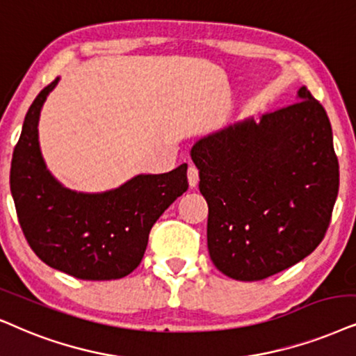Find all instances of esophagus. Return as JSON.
Returning <instances> with one entry per match:
<instances>
[{
    "label": "esophagus",
    "mask_w": 356,
    "mask_h": 356,
    "mask_svg": "<svg viewBox=\"0 0 356 356\" xmlns=\"http://www.w3.org/2000/svg\"><path fill=\"white\" fill-rule=\"evenodd\" d=\"M187 177H188V186L192 188L197 187V184H199V169H197L195 164H188Z\"/></svg>",
    "instance_id": "1"
}]
</instances>
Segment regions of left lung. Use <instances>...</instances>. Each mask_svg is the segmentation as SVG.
<instances>
[{"label": "left lung", "instance_id": "8db88e82", "mask_svg": "<svg viewBox=\"0 0 356 356\" xmlns=\"http://www.w3.org/2000/svg\"><path fill=\"white\" fill-rule=\"evenodd\" d=\"M191 156L209 204V253L225 276L261 281L321 245L340 172L330 121L307 88L259 123L200 139Z\"/></svg>", "mask_w": 356, "mask_h": 356}]
</instances>
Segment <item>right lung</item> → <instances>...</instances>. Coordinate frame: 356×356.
Returning <instances> with one entry per match:
<instances>
[{
  "mask_svg": "<svg viewBox=\"0 0 356 356\" xmlns=\"http://www.w3.org/2000/svg\"><path fill=\"white\" fill-rule=\"evenodd\" d=\"M57 80L35 97L13 152L10 184L21 230L47 266L85 281L124 277L141 263L152 225L188 188L187 164L103 193L62 187L46 169L38 139L40 108Z\"/></svg>",
  "mask_w": 356,
  "mask_h": 356,
  "instance_id": "right-lung-1",
  "label": "right lung"
}]
</instances>
